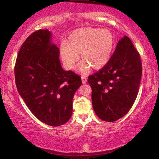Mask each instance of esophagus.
I'll return each instance as SVG.
<instances>
[{"mask_svg": "<svg viewBox=\"0 0 159 159\" xmlns=\"http://www.w3.org/2000/svg\"><path fill=\"white\" fill-rule=\"evenodd\" d=\"M81 80H82V83H83V84H84V83H87V79H86L85 76H81Z\"/></svg>", "mask_w": 159, "mask_h": 159, "instance_id": "esophagus-1", "label": "esophagus"}]
</instances>
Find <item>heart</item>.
Returning <instances> with one entry per match:
<instances>
[{
  "label": "heart",
  "instance_id": "heart-1",
  "mask_svg": "<svg viewBox=\"0 0 159 159\" xmlns=\"http://www.w3.org/2000/svg\"><path fill=\"white\" fill-rule=\"evenodd\" d=\"M114 36L107 29L85 27L75 30L68 41L60 43L59 52L66 69H72L80 58L83 61L79 67L81 73L89 69L98 70L110 60L114 48Z\"/></svg>",
  "mask_w": 159,
  "mask_h": 159
}]
</instances>
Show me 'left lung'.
Listing matches in <instances>:
<instances>
[{"label":"left lung","instance_id":"obj_1","mask_svg":"<svg viewBox=\"0 0 159 159\" xmlns=\"http://www.w3.org/2000/svg\"><path fill=\"white\" fill-rule=\"evenodd\" d=\"M142 71L139 54L125 36L107 65L88 77L93 109L100 119L113 122L127 114L138 94Z\"/></svg>","mask_w":159,"mask_h":159}]
</instances>
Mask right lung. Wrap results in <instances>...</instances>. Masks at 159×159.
Masks as SVG:
<instances>
[{"label":"right lung","instance_id":"obj_1","mask_svg":"<svg viewBox=\"0 0 159 159\" xmlns=\"http://www.w3.org/2000/svg\"><path fill=\"white\" fill-rule=\"evenodd\" d=\"M51 39L48 29L26 39L19 51L15 76L18 93L32 114L55 127L71 118L73 98L82 81L73 71L62 69L59 48Z\"/></svg>","mask_w":159,"mask_h":159}]
</instances>
